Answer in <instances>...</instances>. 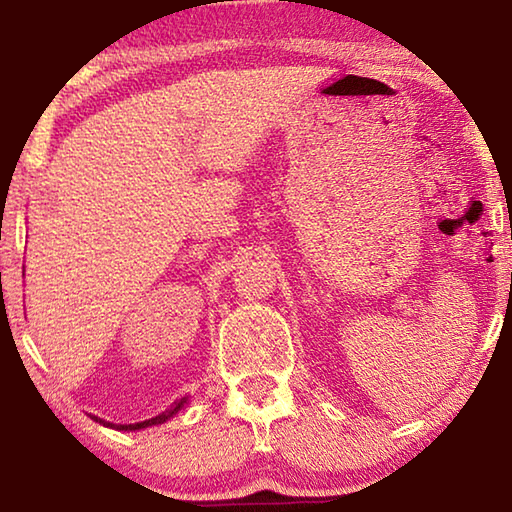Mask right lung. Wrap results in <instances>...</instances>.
I'll list each match as a JSON object with an SVG mask.
<instances>
[{
	"label": "right lung",
	"mask_w": 512,
	"mask_h": 512,
	"mask_svg": "<svg viewBox=\"0 0 512 512\" xmlns=\"http://www.w3.org/2000/svg\"><path fill=\"white\" fill-rule=\"evenodd\" d=\"M185 404V400H178V402H173V406L171 409H167L164 413H160V415H155V418H151V420H144V422H135V424H110V422H103V424H108V427H115V429H121V431H135V429H144V427H153V424H162V422H167L173 413H176L180 406Z\"/></svg>",
	"instance_id": "1"
}]
</instances>
